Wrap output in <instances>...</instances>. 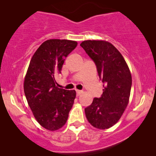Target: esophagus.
I'll use <instances>...</instances> for the list:
<instances>
[{
	"label": "esophagus",
	"mask_w": 156,
	"mask_h": 156,
	"mask_svg": "<svg viewBox=\"0 0 156 156\" xmlns=\"http://www.w3.org/2000/svg\"><path fill=\"white\" fill-rule=\"evenodd\" d=\"M76 96H80L81 94H82V91H81V90H76Z\"/></svg>",
	"instance_id": "34e87169"
}]
</instances>
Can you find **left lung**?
<instances>
[{
    "label": "left lung",
    "instance_id": "1",
    "mask_svg": "<svg viewBox=\"0 0 156 156\" xmlns=\"http://www.w3.org/2000/svg\"><path fill=\"white\" fill-rule=\"evenodd\" d=\"M97 67L103 82V94L94 98L84 108L94 127L106 129L116 124L129 104L132 86L129 68L119 51L112 44L102 40H86L80 44Z\"/></svg>",
    "mask_w": 156,
    "mask_h": 156
}]
</instances>
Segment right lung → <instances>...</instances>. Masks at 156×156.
Wrapping results in <instances>:
<instances>
[{"label": "right lung", "mask_w": 156, "mask_h": 156, "mask_svg": "<svg viewBox=\"0 0 156 156\" xmlns=\"http://www.w3.org/2000/svg\"><path fill=\"white\" fill-rule=\"evenodd\" d=\"M77 45L75 41L53 39L44 42L32 57L24 81L27 103L37 122L50 131L65 124L76 97L75 90L56 86L65 58Z\"/></svg>", "instance_id": "add662e5"}]
</instances>
